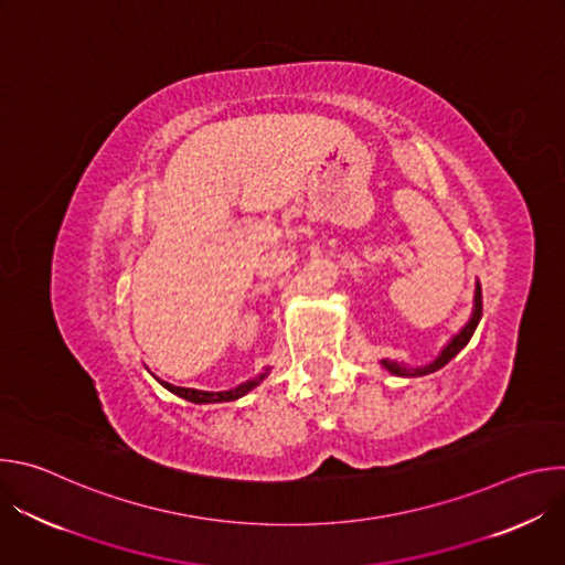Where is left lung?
<instances>
[{
  "label": "left lung",
  "mask_w": 565,
  "mask_h": 565,
  "mask_svg": "<svg viewBox=\"0 0 565 565\" xmlns=\"http://www.w3.org/2000/svg\"><path fill=\"white\" fill-rule=\"evenodd\" d=\"M480 317H482V292H480V284L476 286V306H473V315H471V319L467 321V327L445 347V351L440 353V358L436 360V362H431V364H427V366H420V369H407L405 364H397V362H391V360H384L382 364L391 371V373H395V375H405V377H416V375H427V373H434V371H438V369H443L449 360H454L456 355H458V351L462 349V347H467V342L471 340V335H473V331H476V327H478V321H480Z\"/></svg>",
  "instance_id": "obj_1"
}]
</instances>
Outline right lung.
Returning <instances> with one entry per match:
<instances>
[{
  "label": "right lung",
  "mask_w": 565,
  "mask_h": 565,
  "mask_svg": "<svg viewBox=\"0 0 565 565\" xmlns=\"http://www.w3.org/2000/svg\"><path fill=\"white\" fill-rule=\"evenodd\" d=\"M264 380V375H259V377H255V380H250V382H244L241 386H236V388H230V391H218V393H212V391H199V388H185V386H174V384H168V382H160L163 384L168 391H172V393H177V395H181V397H185V399H190V402H227V399H236V397H241V395H246L250 388H255L259 382Z\"/></svg>",
  "instance_id": "add662e5"
}]
</instances>
